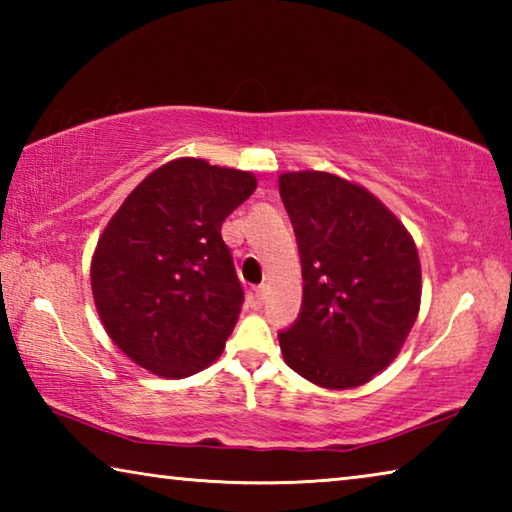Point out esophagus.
<instances>
[{"instance_id": "esophagus-1", "label": "esophagus", "mask_w": 512, "mask_h": 512, "mask_svg": "<svg viewBox=\"0 0 512 512\" xmlns=\"http://www.w3.org/2000/svg\"><path fill=\"white\" fill-rule=\"evenodd\" d=\"M248 305L250 307H262L264 305V287H257L248 293Z\"/></svg>"}]
</instances>
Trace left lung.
Returning <instances> with one entry per match:
<instances>
[{
    "instance_id": "left-lung-1",
    "label": "left lung",
    "mask_w": 512,
    "mask_h": 512,
    "mask_svg": "<svg viewBox=\"0 0 512 512\" xmlns=\"http://www.w3.org/2000/svg\"><path fill=\"white\" fill-rule=\"evenodd\" d=\"M280 196L305 282L296 323L277 334L282 357L316 386L366 384L397 357L418 318L413 237L368 189L334 173H282Z\"/></svg>"
}]
</instances>
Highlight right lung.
Wrapping results in <instances>:
<instances>
[{
	"mask_svg": "<svg viewBox=\"0 0 512 512\" xmlns=\"http://www.w3.org/2000/svg\"><path fill=\"white\" fill-rule=\"evenodd\" d=\"M255 187L248 171L178 158L149 173L106 225L92 296L108 336L137 366L183 379L223 352L244 289L221 223Z\"/></svg>",
	"mask_w": 512,
	"mask_h": 512,
	"instance_id": "right-lung-1",
	"label": "right lung"
}]
</instances>
